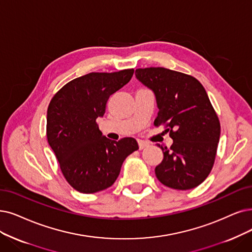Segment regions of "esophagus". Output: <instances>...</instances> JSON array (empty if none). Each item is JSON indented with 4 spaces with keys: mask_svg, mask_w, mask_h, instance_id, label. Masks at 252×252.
Returning <instances> with one entry per match:
<instances>
[{
    "mask_svg": "<svg viewBox=\"0 0 252 252\" xmlns=\"http://www.w3.org/2000/svg\"><path fill=\"white\" fill-rule=\"evenodd\" d=\"M137 143H138L139 150H143L144 148H146L147 146H149V143H147V142H145V140H142V139H138Z\"/></svg>",
    "mask_w": 252,
    "mask_h": 252,
    "instance_id": "1",
    "label": "esophagus"
}]
</instances>
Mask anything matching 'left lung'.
<instances>
[{
  "instance_id": "obj_1",
  "label": "left lung",
  "mask_w": 252,
  "mask_h": 252,
  "mask_svg": "<svg viewBox=\"0 0 252 252\" xmlns=\"http://www.w3.org/2000/svg\"><path fill=\"white\" fill-rule=\"evenodd\" d=\"M136 78L152 90L159 112L155 126H163L173 145L157 144L163 160L155 174L163 185L178 190L202 184L213 167L220 123L205 88L193 76L163 67L138 68Z\"/></svg>"
}]
</instances>
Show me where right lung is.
Masks as SVG:
<instances>
[{"mask_svg": "<svg viewBox=\"0 0 252 252\" xmlns=\"http://www.w3.org/2000/svg\"><path fill=\"white\" fill-rule=\"evenodd\" d=\"M133 69L91 72L74 78L55 94L47 108L46 136L70 186L95 193L112 186L128 155L138 150L133 137L118 142L99 130L106 102L133 75Z\"/></svg>", "mask_w": 252, "mask_h": 252, "instance_id": "obj_1", "label": "right lung"}]
</instances>
